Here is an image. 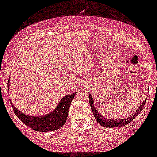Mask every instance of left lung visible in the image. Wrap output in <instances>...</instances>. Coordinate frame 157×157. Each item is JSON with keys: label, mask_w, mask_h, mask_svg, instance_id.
<instances>
[{"label": "left lung", "mask_w": 157, "mask_h": 157, "mask_svg": "<svg viewBox=\"0 0 157 157\" xmlns=\"http://www.w3.org/2000/svg\"><path fill=\"white\" fill-rule=\"evenodd\" d=\"M146 100L144 101L142 104H141L140 106H139V108L137 109L134 113H133V115L131 116L130 117L127 118H122V119H107L105 117H104L101 113H98V111L95 108L94 104V99L93 98L91 97V94H89V103L90 105H91V110L93 111L94 116L95 117L96 121H97V123L100 124L101 126H104V127H108V128H113V127H121V126H126V124H129L131 121H132L133 119H134L135 117H136L139 113L142 111V109L144 106V104L146 103Z\"/></svg>", "instance_id": "obj_1"}]
</instances>
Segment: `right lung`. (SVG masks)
<instances>
[{
	"label": "right lung",
	"instance_id": "1",
	"mask_svg": "<svg viewBox=\"0 0 157 157\" xmlns=\"http://www.w3.org/2000/svg\"><path fill=\"white\" fill-rule=\"evenodd\" d=\"M9 85L10 78H8V89L10 87ZM76 94V92H75L71 95L65 96L60 101L59 104L53 111L47 113L46 115L38 116V117L29 116L23 113L14 106L10 100V102L15 114L23 124H25L29 128L37 132H52V131L59 129L66 123L68 114V109Z\"/></svg>",
	"mask_w": 157,
	"mask_h": 157
}]
</instances>
